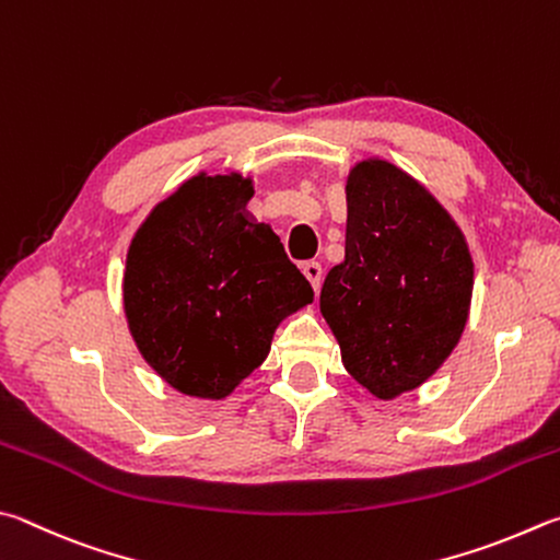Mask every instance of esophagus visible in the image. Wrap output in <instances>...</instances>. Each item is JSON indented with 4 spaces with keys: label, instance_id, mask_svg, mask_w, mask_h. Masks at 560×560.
<instances>
[{
    "label": "esophagus",
    "instance_id": "esophagus-1",
    "mask_svg": "<svg viewBox=\"0 0 560 560\" xmlns=\"http://www.w3.org/2000/svg\"><path fill=\"white\" fill-rule=\"evenodd\" d=\"M303 273H306V279L311 281L313 291L318 293L320 287H323V267H320V264L318 261H306V264H303Z\"/></svg>",
    "mask_w": 560,
    "mask_h": 560
}]
</instances>
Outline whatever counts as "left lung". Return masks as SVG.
<instances>
[{
    "label": "left lung",
    "instance_id": "8db88e82",
    "mask_svg": "<svg viewBox=\"0 0 560 560\" xmlns=\"http://www.w3.org/2000/svg\"><path fill=\"white\" fill-rule=\"evenodd\" d=\"M345 192V261L325 277L320 313L345 370L389 401L435 374L460 340L472 257L448 210L389 161H360Z\"/></svg>",
    "mask_w": 560,
    "mask_h": 560
}]
</instances>
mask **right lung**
Wrapping results in <instances>:
<instances>
[{
    "mask_svg": "<svg viewBox=\"0 0 560 560\" xmlns=\"http://www.w3.org/2000/svg\"><path fill=\"white\" fill-rule=\"evenodd\" d=\"M252 178L198 174L149 212L127 252L125 313L161 380L225 399L267 360L273 330L313 289L264 222Z\"/></svg>",
    "mask_w": 560,
    "mask_h": 560,
    "instance_id": "obj_1",
    "label": "right lung"
}]
</instances>
